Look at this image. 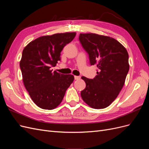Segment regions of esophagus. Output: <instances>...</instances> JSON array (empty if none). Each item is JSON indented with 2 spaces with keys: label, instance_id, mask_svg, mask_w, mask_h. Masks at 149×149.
Masks as SVG:
<instances>
[{
  "label": "esophagus",
  "instance_id": "esophagus-1",
  "mask_svg": "<svg viewBox=\"0 0 149 149\" xmlns=\"http://www.w3.org/2000/svg\"><path fill=\"white\" fill-rule=\"evenodd\" d=\"M80 79V76H74V79L75 80H78Z\"/></svg>",
  "mask_w": 149,
  "mask_h": 149
}]
</instances>
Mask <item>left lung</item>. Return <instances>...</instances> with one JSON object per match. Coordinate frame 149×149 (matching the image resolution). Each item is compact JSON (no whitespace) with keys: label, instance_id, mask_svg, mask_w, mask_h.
Wrapping results in <instances>:
<instances>
[{"label":"left lung","instance_id":"left-lung-1","mask_svg":"<svg viewBox=\"0 0 149 149\" xmlns=\"http://www.w3.org/2000/svg\"><path fill=\"white\" fill-rule=\"evenodd\" d=\"M79 40L89 58L98 68L94 79L82 76L86 88L83 100L94 109H104L113 102L123 88L129 70L127 49L116 39L96 33H80Z\"/></svg>","mask_w":149,"mask_h":149}]
</instances>
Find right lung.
Wrapping results in <instances>:
<instances>
[{"label": "right lung", "instance_id": "add662e5", "mask_svg": "<svg viewBox=\"0 0 149 149\" xmlns=\"http://www.w3.org/2000/svg\"><path fill=\"white\" fill-rule=\"evenodd\" d=\"M76 32L42 36L26 45L20 67L26 91L36 105L52 110L60 105L67 89L73 82L74 76L52 71L60 61L62 49L71 42Z\"/></svg>", "mask_w": 149, "mask_h": 149}]
</instances>
